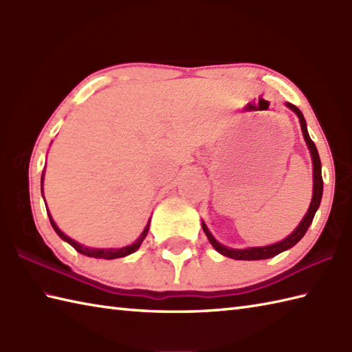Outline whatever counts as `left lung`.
I'll return each mask as SVG.
<instances>
[{"label": "left lung", "mask_w": 352, "mask_h": 352, "mask_svg": "<svg viewBox=\"0 0 352 352\" xmlns=\"http://www.w3.org/2000/svg\"><path fill=\"white\" fill-rule=\"evenodd\" d=\"M287 107L294 110L295 113L298 115V118H300L304 139H305V142H307L309 149H310V153H311V159H313V182H315V184H313V198H311V204L309 207V212H307V214L304 216V219L301 221L300 226H298V228L289 237H286V239H284V241H281L278 243L263 246V248H248V250L227 248V246H223L219 242L214 241V237L210 234V231L207 230L206 223H203V230H204L207 239L213 245V248L218 251V252H221L222 256L230 257V258H234V260H263V258L275 257L276 254L286 251V250L292 248V246L300 242L301 239H302V236L305 234V231L309 230L313 218H315V213H316V210L319 208L320 199H322V190H324L322 172H320V159H319V154H318V149H316L315 142H313L310 139V136H309L307 125H305V119H304L302 113L300 111V109L295 107L294 104H287Z\"/></svg>", "instance_id": "left-lung-1"}]
</instances>
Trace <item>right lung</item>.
Wrapping results in <instances>:
<instances>
[{
    "mask_svg": "<svg viewBox=\"0 0 352 352\" xmlns=\"http://www.w3.org/2000/svg\"><path fill=\"white\" fill-rule=\"evenodd\" d=\"M42 180H43V174H42ZM48 212V210H47ZM48 216H50V212H48ZM50 222H51V226H52V228L56 230V233L60 236L63 241H66L68 242L72 248H76V251H78L80 254H85V256H87V257H95V258H107V260H111V258H119V257H125V256H129V254H131V252H134L136 251L139 246H140V243L144 242V239L146 237V234H148V230H149V223L148 226L145 227V230H144V233L140 234V237L138 239L136 242H134L133 245H129V246H124V248H119V250H96V248H86V246H83V245H80V243H77V242H74L72 239H69L68 236L66 234H63L60 230L57 228V226L54 223V221H52V218L50 216Z\"/></svg>",
    "mask_w": 352,
    "mask_h": 352,
    "instance_id": "right-lung-1",
    "label": "right lung"
}]
</instances>
